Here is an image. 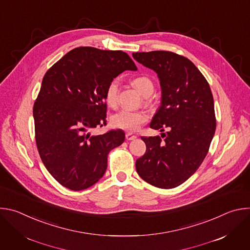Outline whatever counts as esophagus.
<instances>
[{"label": "esophagus", "instance_id": "34e87169", "mask_svg": "<svg viewBox=\"0 0 250 250\" xmlns=\"http://www.w3.org/2000/svg\"><path fill=\"white\" fill-rule=\"evenodd\" d=\"M125 138H126V140H133V139L136 138V135L132 134L131 132H126L125 133Z\"/></svg>", "mask_w": 250, "mask_h": 250}]
</instances>
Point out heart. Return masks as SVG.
<instances>
[{
  "mask_svg": "<svg viewBox=\"0 0 250 250\" xmlns=\"http://www.w3.org/2000/svg\"><path fill=\"white\" fill-rule=\"evenodd\" d=\"M133 84L137 90L145 97H149L154 91V84L148 76H138L133 79ZM120 80L113 79L105 88L104 99L106 104L112 108H115L119 100ZM148 120V116L144 111H131L123 109L112 117V125L114 127L121 128L127 131H135L139 126Z\"/></svg>",
  "mask_w": 250,
  "mask_h": 250,
  "instance_id": "obj_1",
  "label": "heart"
}]
</instances>
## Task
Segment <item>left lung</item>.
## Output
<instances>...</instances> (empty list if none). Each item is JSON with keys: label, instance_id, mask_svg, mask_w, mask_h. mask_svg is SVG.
I'll list each match as a JSON object with an SVG mask.
<instances>
[{"label": "left lung", "instance_id": "obj_1", "mask_svg": "<svg viewBox=\"0 0 250 250\" xmlns=\"http://www.w3.org/2000/svg\"><path fill=\"white\" fill-rule=\"evenodd\" d=\"M133 58L157 73L161 105L150 127L166 133L141 136L145 155L135 162L138 175L161 189L181 185L204 161L216 131L213 98L209 85L188 58L170 51L132 53Z\"/></svg>", "mask_w": 250, "mask_h": 250}]
</instances>
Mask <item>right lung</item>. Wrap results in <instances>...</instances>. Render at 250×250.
<instances>
[{
    "label": "right lung",
    "instance_id": "obj_1",
    "mask_svg": "<svg viewBox=\"0 0 250 250\" xmlns=\"http://www.w3.org/2000/svg\"><path fill=\"white\" fill-rule=\"evenodd\" d=\"M125 70H137L122 50L77 47L45 73L33 105L35 141L54 179L73 191L97 183L108 167V154L125 140L122 129L92 135L106 125L104 92Z\"/></svg>",
    "mask_w": 250,
    "mask_h": 250
}]
</instances>
